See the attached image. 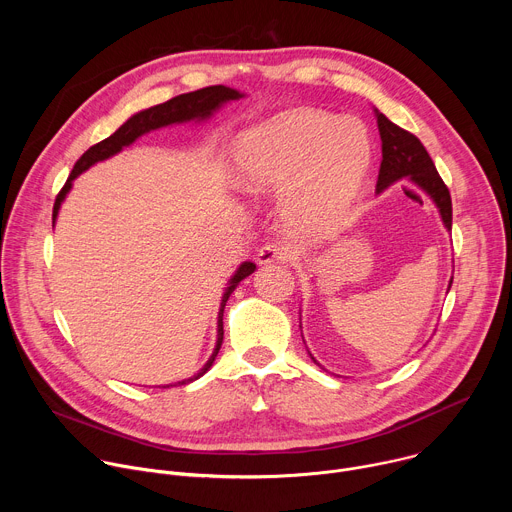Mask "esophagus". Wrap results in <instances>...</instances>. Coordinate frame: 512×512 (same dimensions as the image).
Returning a JSON list of instances; mask_svg holds the SVG:
<instances>
[{"label":"esophagus","instance_id":"1","mask_svg":"<svg viewBox=\"0 0 512 512\" xmlns=\"http://www.w3.org/2000/svg\"><path fill=\"white\" fill-rule=\"evenodd\" d=\"M294 255L291 247L283 245V243H267L259 249L257 253V263L259 265H271V263H279V261H287Z\"/></svg>","mask_w":512,"mask_h":512}]
</instances>
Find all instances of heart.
Masks as SVG:
<instances>
[{
  "mask_svg": "<svg viewBox=\"0 0 512 512\" xmlns=\"http://www.w3.org/2000/svg\"><path fill=\"white\" fill-rule=\"evenodd\" d=\"M371 160L367 129L318 111L281 115L241 133L235 174L249 194H283V218L296 235L336 233L358 198Z\"/></svg>",
  "mask_w": 512,
  "mask_h": 512,
  "instance_id": "1",
  "label": "heart"
}]
</instances>
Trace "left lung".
Here are the masks:
<instances>
[{
  "mask_svg": "<svg viewBox=\"0 0 512 512\" xmlns=\"http://www.w3.org/2000/svg\"><path fill=\"white\" fill-rule=\"evenodd\" d=\"M377 125L381 133L383 160L379 168L377 192H383L389 184L399 178H409L419 184L437 204L442 212V221L452 229V196L442 176L437 174L435 164L431 162L423 143L403 127L389 121L383 113L377 111ZM454 279V277H452ZM452 285V283H450ZM314 358V356H312Z\"/></svg>",
  "mask_w": 512,
  "mask_h": 512,
  "instance_id": "obj_1",
  "label": "left lung"
}]
</instances>
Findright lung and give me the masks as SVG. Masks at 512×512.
Masks as SVG:
<instances>
[{"label": "right lung", "instance_id": "1", "mask_svg": "<svg viewBox=\"0 0 512 512\" xmlns=\"http://www.w3.org/2000/svg\"><path fill=\"white\" fill-rule=\"evenodd\" d=\"M243 97L239 91L235 89H229V87H223V85H214V87H204V89H198V91H192V93H184V95H178L162 105H156V107H150L145 111H139L135 113L131 119H127L113 135H109L107 139L91 145V148L77 160L75 168H72L66 184L62 186V190L58 192L56 200H54V210H52V227H54V221H56V214H58V208H60V202L64 200L66 192L70 190L72 186V180H75L79 174H83L87 168H91L93 164L101 162V160H107L111 156H115L117 152H121V148H125V145L133 143L139 135L148 133L152 129H158V127H164V125H172V123H182V121H190V119H204L208 117L212 111H216L218 107H221L223 103L227 101H235ZM255 271V263L251 261H245L237 273L233 275L225 296H223V302H221V312H218V340H216V348L212 352V356L208 358V362L204 364V369L194 375L192 379H186V381H180L178 385H186V383H192L196 381L198 377H202L210 367L212 362L218 354V350H221V344H223V336H225V330H223V312H225V306H227V300L229 296L235 291V287L239 285L241 279H245L247 275H251ZM170 387V385H168ZM166 389V387H164Z\"/></svg>", "mask_w": 512, "mask_h": 512}]
</instances>
